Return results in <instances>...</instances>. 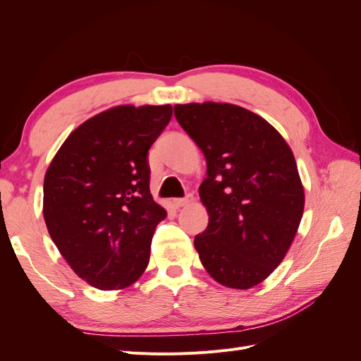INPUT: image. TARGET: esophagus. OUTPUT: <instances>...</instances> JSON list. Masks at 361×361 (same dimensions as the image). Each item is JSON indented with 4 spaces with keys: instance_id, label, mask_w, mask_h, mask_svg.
<instances>
[{
    "instance_id": "obj_1",
    "label": "esophagus",
    "mask_w": 361,
    "mask_h": 361,
    "mask_svg": "<svg viewBox=\"0 0 361 361\" xmlns=\"http://www.w3.org/2000/svg\"><path fill=\"white\" fill-rule=\"evenodd\" d=\"M192 202H194L192 195H187V197H185V199H174V200H173V204H174V207H176V209H179V207L188 206V204L192 203Z\"/></svg>"
}]
</instances>
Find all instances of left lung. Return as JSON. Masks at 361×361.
Masks as SVG:
<instances>
[{
    "label": "left lung",
    "mask_w": 361,
    "mask_h": 361,
    "mask_svg": "<svg viewBox=\"0 0 361 361\" xmlns=\"http://www.w3.org/2000/svg\"><path fill=\"white\" fill-rule=\"evenodd\" d=\"M174 116L206 158L199 194L209 223L194 238L202 265L226 288H253L285 259L304 212L292 150L264 117L233 104H179Z\"/></svg>",
    "instance_id": "obj_1"
}]
</instances>
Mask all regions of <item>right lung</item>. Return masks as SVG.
Returning a JSON list of instances; mask_svg holds the SVG:
<instances>
[{
	"instance_id": "obj_1",
	"label": "right lung",
	"mask_w": 361,
	"mask_h": 361,
	"mask_svg": "<svg viewBox=\"0 0 361 361\" xmlns=\"http://www.w3.org/2000/svg\"><path fill=\"white\" fill-rule=\"evenodd\" d=\"M171 105H118L85 120L64 140L43 180V218L73 272L101 290L141 277L167 216L150 194L147 152Z\"/></svg>"
}]
</instances>
